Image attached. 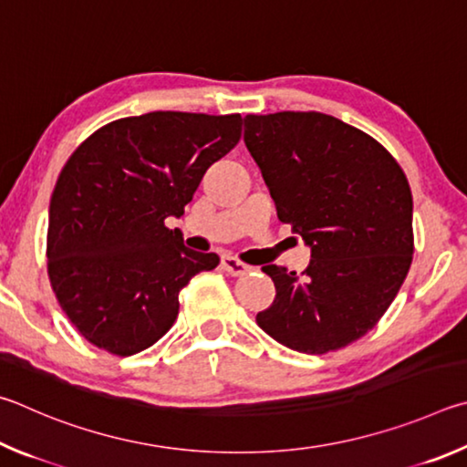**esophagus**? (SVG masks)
Returning a JSON list of instances; mask_svg holds the SVG:
<instances>
[{
  "label": "esophagus",
  "instance_id": "esophagus-1",
  "mask_svg": "<svg viewBox=\"0 0 467 467\" xmlns=\"http://www.w3.org/2000/svg\"><path fill=\"white\" fill-rule=\"evenodd\" d=\"M221 268H223V271L227 275H232V276H242V275H246L250 271L248 265H244L242 260L234 258V256H227V254L221 258Z\"/></svg>",
  "mask_w": 467,
  "mask_h": 467
}]
</instances>
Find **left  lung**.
I'll return each mask as SVG.
<instances>
[{
	"instance_id": "1",
	"label": "left lung",
	"mask_w": 467,
	"mask_h": 467,
	"mask_svg": "<svg viewBox=\"0 0 467 467\" xmlns=\"http://www.w3.org/2000/svg\"><path fill=\"white\" fill-rule=\"evenodd\" d=\"M244 143L276 215L312 248L301 276L263 266L276 296L258 326L307 355L365 337L412 265V192L402 168L373 137L322 112L248 114Z\"/></svg>"
}]
</instances>
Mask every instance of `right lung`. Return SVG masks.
Returning a JSON list of instances; mask_svg holds the SVG:
<instances>
[{
  "mask_svg": "<svg viewBox=\"0 0 467 467\" xmlns=\"http://www.w3.org/2000/svg\"><path fill=\"white\" fill-rule=\"evenodd\" d=\"M240 135V114L158 110L109 122L71 153L48 204L47 266L86 340L129 357L171 328L180 289L219 256L188 250L166 219L184 215Z\"/></svg>",
  "mask_w": 467,
  "mask_h": 467,
  "instance_id": "1",
  "label": "right lung"
}]
</instances>
